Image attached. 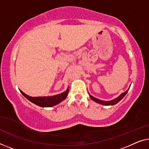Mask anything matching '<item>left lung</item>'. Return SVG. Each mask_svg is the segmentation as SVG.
Returning <instances> with one entry per match:
<instances>
[{
	"instance_id": "left-lung-1",
	"label": "left lung",
	"mask_w": 149,
	"mask_h": 149,
	"mask_svg": "<svg viewBox=\"0 0 149 149\" xmlns=\"http://www.w3.org/2000/svg\"><path fill=\"white\" fill-rule=\"evenodd\" d=\"M129 89H130V88H128V90L126 91V92L122 93V94L120 95L118 97H117L116 98L112 100H110V101L101 100H99V99L96 98V97L92 96V95H90V94H89V96H90V98L92 99V100L96 102V103H98L100 104H102V105H104V106H112V105H114V104H116L118 102H119L120 101L124 96H125V95L127 94V92H128V90H129Z\"/></svg>"
}]
</instances>
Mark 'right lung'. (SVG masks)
Listing matches in <instances>:
<instances>
[{
	"label": "right lung",
	"mask_w": 149,
	"mask_h": 149,
	"mask_svg": "<svg viewBox=\"0 0 149 149\" xmlns=\"http://www.w3.org/2000/svg\"><path fill=\"white\" fill-rule=\"evenodd\" d=\"M20 92L26 99L37 106H41V107H52V106L61 102L66 98L69 93V87L64 92L52 96L31 97L26 95L21 90H20Z\"/></svg>",
	"instance_id": "add662e5"
}]
</instances>
